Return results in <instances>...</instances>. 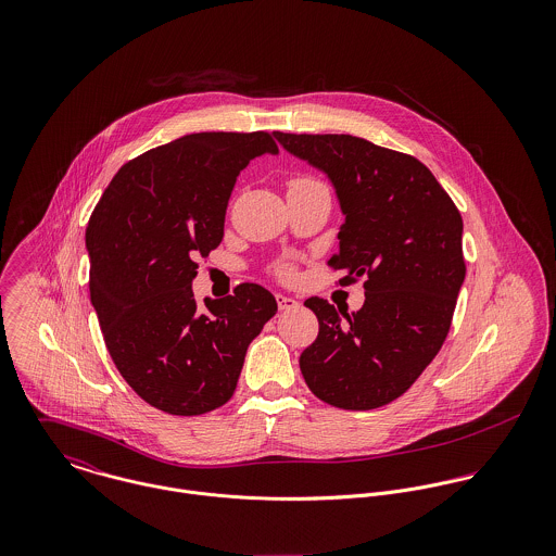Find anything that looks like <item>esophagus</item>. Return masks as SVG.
Segmentation results:
<instances>
[{
  "instance_id": "1",
  "label": "esophagus",
  "mask_w": 556,
  "mask_h": 556,
  "mask_svg": "<svg viewBox=\"0 0 556 556\" xmlns=\"http://www.w3.org/2000/svg\"><path fill=\"white\" fill-rule=\"evenodd\" d=\"M276 300H278V308H280L282 313L300 308V302H298V300H293V298H287V295H278Z\"/></svg>"
}]
</instances>
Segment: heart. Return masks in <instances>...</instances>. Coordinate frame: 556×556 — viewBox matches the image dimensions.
I'll return each instance as SVG.
<instances>
[{
    "instance_id": "heart-1",
    "label": "heart",
    "mask_w": 556,
    "mask_h": 556,
    "mask_svg": "<svg viewBox=\"0 0 556 556\" xmlns=\"http://www.w3.org/2000/svg\"><path fill=\"white\" fill-rule=\"evenodd\" d=\"M302 181H308V179L300 177V179H293L291 184H302ZM276 274H278L280 278H293V276H295V267H293L291 263L282 261V263H278V265H276Z\"/></svg>"
}]
</instances>
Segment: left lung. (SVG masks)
<instances>
[{"mask_svg": "<svg viewBox=\"0 0 556 556\" xmlns=\"http://www.w3.org/2000/svg\"><path fill=\"white\" fill-rule=\"evenodd\" d=\"M331 179L344 225L327 261L340 285L364 280L357 313L311 298L317 340L302 353L323 402L368 410L402 396L443 346L467 265L463 218L426 164L351 135L274 132Z\"/></svg>", "mask_w": 556, "mask_h": 556, "instance_id": "left-lung-1", "label": "left lung"}]
</instances>
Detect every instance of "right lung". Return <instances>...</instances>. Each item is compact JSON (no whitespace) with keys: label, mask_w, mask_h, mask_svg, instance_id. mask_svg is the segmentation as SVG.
Here are the masks:
<instances>
[{"label":"right lung","mask_w":556,"mask_h":556,"mask_svg":"<svg viewBox=\"0 0 556 556\" xmlns=\"http://www.w3.org/2000/svg\"><path fill=\"white\" fill-rule=\"evenodd\" d=\"M278 154L269 132H197L126 162L85 231L89 295L126 383L170 415L210 413L233 396L248 344L276 315L261 285L197 308V258L225 236L239 170Z\"/></svg>","instance_id":"obj_1"}]
</instances>
